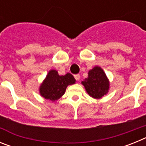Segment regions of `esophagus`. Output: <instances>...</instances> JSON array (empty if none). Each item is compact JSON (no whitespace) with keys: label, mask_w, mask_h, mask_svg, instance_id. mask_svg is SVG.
<instances>
[{"label":"esophagus","mask_w":146,"mask_h":146,"mask_svg":"<svg viewBox=\"0 0 146 146\" xmlns=\"http://www.w3.org/2000/svg\"><path fill=\"white\" fill-rule=\"evenodd\" d=\"M74 78H75L76 80L78 81L80 80V74H75L74 75Z\"/></svg>","instance_id":"esophagus-1"}]
</instances>
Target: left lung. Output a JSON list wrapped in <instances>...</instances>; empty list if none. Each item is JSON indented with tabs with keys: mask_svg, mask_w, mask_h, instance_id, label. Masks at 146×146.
<instances>
[{
	"mask_svg": "<svg viewBox=\"0 0 146 146\" xmlns=\"http://www.w3.org/2000/svg\"><path fill=\"white\" fill-rule=\"evenodd\" d=\"M89 96L94 99H101L106 95L110 88V83L101 67L95 66L88 72L87 78L82 81Z\"/></svg>",
	"mask_w": 146,
	"mask_h": 146,
	"instance_id": "obj_1",
	"label": "left lung"
}]
</instances>
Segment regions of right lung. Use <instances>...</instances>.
<instances>
[{
  "label": "right lung",
  "mask_w": 146,
  "mask_h": 146,
  "mask_svg": "<svg viewBox=\"0 0 146 146\" xmlns=\"http://www.w3.org/2000/svg\"><path fill=\"white\" fill-rule=\"evenodd\" d=\"M75 81L72 74L67 73L60 76L57 71L52 69L40 86V95L44 99L55 102L64 95L67 86L74 84Z\"/></svg>",
  "instance_id": "1"
}]
</instances>
